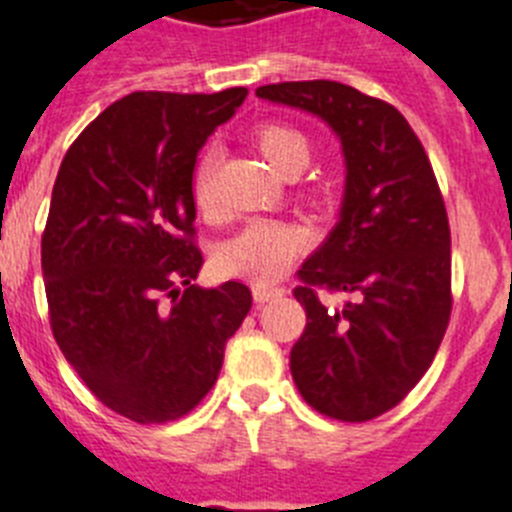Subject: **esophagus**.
Returning <instances> with one entry per match:
<instances>
[{"label": "esophagus", "mask_w": 512, "mask_h": 512, "mask_svg": "<svg viewBox=\"0 0 512 512\" xmlns=\"http://www.w3.org/2000/svg\"><path fill=\"white\" fill-rule=\"evenodd\" d=\"M252 296H255V303L275 301V298L283 296V288H273V285H252Z\"/></svg>", "instance_id": "obj_1"}]
</instances>
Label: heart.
I'll list each match as a JSON object with an SVG mask.
<instances>
[{
    "label": "heart",
    "mask_w": 512,
    "mask_h": 512,
    "mask_svg": "<svg viewBox=\"0 0 512 512\" xmlns=\"http://www.w3.org/2000/svg\"><path fill=\"white\" fill-rule=\"evenodd\" d=\"M252 145L283 178H296L313 155V140L306 130L290 122H262L250 132ZM331 181L308 186L313 204H331ZM193 201L199 211L214 209V155H206L193 173ZM308 247V234L301 227L273 219H257L242 232L227 239L216 252V267L227 278L250 280L255 285L275 283L301 252Z\"/></svg>",
    "instance_id": "b5f03b06"
}]
</instances>
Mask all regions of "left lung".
Returning a JSON list of instances; mask_svg holds the SVG:
<instances>
[{
    "instance_id": "8db88e82",
    "label": "left lung",
    "mask_w": 512,
    "mask_h": 512,
    "mask_svg": "<svg viewBox=\"0 0 512 512\" xmlns=\"http://www.w3.org/2000/svg\"><path fill=\"white\" fill-rule=\"evenodd\" d=\"M260 99L311 112L342 142L339 222L293 290L306 329L290 349L303 400L336 421L395 408L431 367L451 313V232L421 140L388 101L339 81L260 86ZM316 287L355 296L326 309Z\"/></svg>"
}]
</instances>
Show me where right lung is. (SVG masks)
<instances>
[{"label":"right lung","instance_id":"1","mask_svg":"<svg viewBox=\"0 0 512 512\" xmlns=\"http://www.w3.org/2000/svg\"><path fill=\"white\" fill-rule=\"evenodd\" d=\"M135 91L107 107L63 158L43 232L50 329L86 388L119 416L165 423L214 388L247 285H193V168L206 137L245 101Z\"/></svg>","mask_w":512,"mask_h":512}]
</instances>
